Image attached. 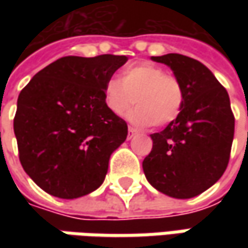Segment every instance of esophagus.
Returning <instances> with one entry per match:
<instances>
[{
  "label": "esophagus",
  "mask_w": 248,
  "mask_h": 248,
  "mask_svg": "<svg viewBox=\"0 0 248 248\" xmlns=\"http://www.w3.org/2000/svg\"><path fill=\"white\" fill-rule=\"evenodd\" d=\"M137 135V129L132 128V127H129L128 128V139H131L132 137H135Z\"/></svg>",
  "instance_id": "1"
}]
</instances>
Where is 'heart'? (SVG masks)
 I'll return each mask as SVG.
<instances>
[{"mask_svg":"<svg viewBox=\"0 0 248 248\" xmlns=\"http://www.w3.org/2000/svg\"><path fill=\"white\" fill-rule=\"evenodd\" d=\"M106 108L111 114L127 119L142 128L166 127L179 116L184 108L185 91L179 80L153 63H138L125 67L121 78H110L103 90Z\"/></svg>","mask_w":248,"mask_h":248,"instance_id":"obj_1","label":"heart"}]
</instances>
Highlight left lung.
<instances>
[{"mask_svg":"<svg viewBox=\"0 0 248 248\" xmlns=\"http://www.w3.org/2000/svg\"><path fill=\"white\" fill-rule=\"evenodd\" d=\"M168 66L185 91L179 116L152 134L153 148L142 167L158 192L190 199L222 176L233 142L234 117L229 95L210 69L179 53L152 56Z\"/></svg>","mask_w":248,"mask_h":248,"instance_id":"left-lung-1","label":"left lung"}]
</instances>
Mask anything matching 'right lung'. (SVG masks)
Returning <instances> with one entry per match:
<instances>
[{"mask_svg":"<svg viewBox=\"0 0 248 248\" xmlns=\"http://www.w3.org/2000/svg\"><path fill=\"white\" fill-rule=\"evenodd\" d=\"M127 56H64L38 72L17 98L14 131L26 174L46 193L77 199L96 190L127 123L103 90Z\"/></svg>","mask_w":248,"mask_h":248,"instance_id":"obj_1","label":"right lung"}]
</instances>
